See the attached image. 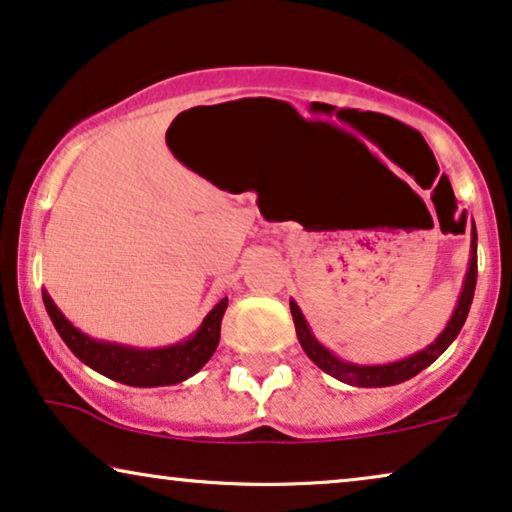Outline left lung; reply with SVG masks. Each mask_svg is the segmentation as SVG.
Returning a JSON list of instances; mask_svg holds the SVG:
<instances>
[{
	"label": "left lung",
	"mask_w": 512,
	"mask_h": 512,
	"mask_svg": "<svg viewBox=\"0 0 512 512\" xmlns=\"http://www.w3.org/2000/svg\"><path fill=\"white\" fill-rule=\"evenodd\" d=\"M471 234H473V241H471L473 257H471L469 273H466V280H464V292H462V297H459L455 315H452L448 327H445L443 334L436 338V343H431L427 350L417 352V355L408 357V359H401V362L385 364V366H357V364L341 362V359L331 355L327 348H322V345L315 341L311 329H308V325H306L304 315H301V311H299V306L294 304V301H290L292 320H294V327H297L301 348H304L306 355L311 357L322 371L338 380H343V383H348V385L390 387V385H399V383H403V380L417 376V373H420L422 369H427L431 362H436V359L441 357L445 350H448V345L455 341L457 334L464 327L466 315H469L473 292H475V280H478V255H475V241H478V236H475V225H473Z\"/></svg>",
	"instance_id": "8db88e82"
}]
</instances>
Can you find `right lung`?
Instances as JSON below:
<instances>
[{
  "instance_id": "right-lung-1",
  "label": "right lung",
  "mask_w": 512,
  "mask_h": 512,
  "mask_svg": "<svg viewBox=\"0 0 512 512\" xmlns=\"http://www.w3.org/2000/svg\"><path fill=\"white\" fill-rule=\"evenodd\" d=\"M43 304L53 320L57 334L69 345L74 355L102 373L106 378L118 380L122 385L132 387H162L174 385L190 378L213 357L220 341L222 315L227 311V297L213 306L201 327L185 343L171 345L160 350H136L115 343H99L81 334L64 315L57 311L53 299L43 292Z\"/></svg>"
}]
</instances>
